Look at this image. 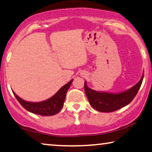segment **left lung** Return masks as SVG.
Masks as SVG:
<instances>
[{"instance_id": "8db88e82", "label": "left lung", "mask_w": 152, "mask_h": 152, "mask_svg": "<svg viewBox=\"0 0 152 152\" xmlns=\"http://www.w3.org/2000/svg\"><path fill=\"white\" fill-rule=\"evenodd\" d=\"M143 75L138 83L131 88L120 93L97 91L89 88L85 82V91L91 106L101 112H112L126 106L135 97L141 87Z\"/></svg>"}]
</instances>
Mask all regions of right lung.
Instances as JSON below:
<instances>
[{
  "label": "right lung",
  "instance_id": "right-lung-1",
  "mask_svg": "<svg viewBox=\"0 0 152 152\" xmlns=\"http://www.w3.org/2000/svg\"><path fill=\"white\" fill-rule=\"evenodd\" d=\"M72 81H73V79H72L69 83L62 86L51 97L40 102H27L19 97L18 95H16L15 92L13 91V93L15 98L22 105V107L28 110V112L35 114L49 116V115H53L57 114L62 109L65 99H66V93L69 86L72 85Z\"/></svg>",
  "mask_w": 152,
  "mask_h": 152
}]
</instances>
